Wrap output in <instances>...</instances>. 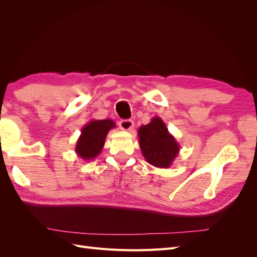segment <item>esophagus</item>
Listing matches in <instances>:
<instances>
[{
	"instance_id": "esophagus-1",
	"label": "esophagus",
	"mask_w": 257,
	"mask_h": 257,
	"mask_svg": "<svg viewBox=\"0 0 257 257\" xmlns=\"http://www.w3.org/2000/svg\"><path fill=\"white\" fill-rule=\"evenodd\" d=\"M119 126L123 131H131V130H133V127H134V122L132 120H128V119L121 120L120 123H119Z\"/></svg>"
}]
</instances>
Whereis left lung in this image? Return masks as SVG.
<instances>
[{
	"mask_svg": "<svg viewBox=\"0 0 257 257\" xmlns=\"http://www.w3.org/2000/svg\"><path fill=\"white\" fill-rule=\"evenodd\" d=\"M138 139L144 158L155 167H170L180 151V145L160 116H154L149 124L139 127Z\"/></svg>",
	"mask_w": 257,
	"mask_h": 257,
	"instance_id": "obj_1",
	"label": "left lung"
}]
</instances>
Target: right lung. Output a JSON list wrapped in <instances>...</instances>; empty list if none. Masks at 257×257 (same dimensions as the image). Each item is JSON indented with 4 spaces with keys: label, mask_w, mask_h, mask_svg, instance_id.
Masks as SVG:
<instances>
[{
    "label": "right lung",
    "mask_w": 257,
    "mask_h": 257,
    "mask_svg": "<svg viewBox=\"0 0 257 257\" xmlns=\"http://www.w3.org/2000/svg\"><path fill=\"white\" fill-rule=\"evenodd\" d=\"M115 123L111 119L91 120L81 128V134L76 143L75 152L83 161H91L98 157L105 139Z\"/></svg>",
    "instance_id": "right-lung-1"
}]
</instances>
